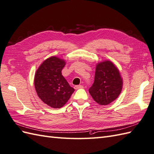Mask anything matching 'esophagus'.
Masks as SVG:
<instances>
[{"instance_id": "esophagus-1", "label": "esophagus", "mask_w": 154, "mask_h": 154, "mask_svg": "<svg viewBox=\"0 0 154 154\" xmlns=\"http://www.w3.org/2000/svg\"><path fill=\"white\" fill-rule=\"evenodd\" d=\"M74 88H75V89L77 90V89H79V88H83V86H82V85H77V86H75Z\"/></svg>"}]
</instances>
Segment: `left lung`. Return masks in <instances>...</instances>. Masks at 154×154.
Masks as SVG:
<instances>
[{
    "mask_svg": "<svg viewBox=\"0 0 154 154\" xmlns=\"http://www.w3.org/2000/svg\"><path fill=\"white\" fill-rule=\"evenodd\" d=\"M122 88V79L119 71L111 62L97 64L94 82L88 90L96 103L106 105L115 101Z\"/></svg>",
    "mask_w": 154,
    "mask_h": 154,
    "instance_id": "8db88e82",
    "label": "left lung"
}]
</instances>
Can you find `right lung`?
<instances>
[{
  "instance_id": "right-lung-1",
  "label": "right lung",
  "mask_w": 154,
  "mask_h": 154,
  "mask_svg": "<svg viewBox=\"0 0 154 154\" xmlns=\"http://www.w3.org/2000/svg\"><path fill=\"white\" fill-rule=\"evenodd\" d=\"M65 64L64 60L50 57L42 63L35 74L34 86L38 96L54 109L63 107L75 91L62 75Z\"/></svg>"
}]
</instances>
